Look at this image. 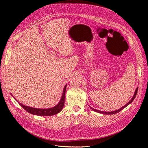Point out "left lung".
Returning a JSON list of instances; mask_svg holds the SVG:
<instances>
[{
    "instance_id": "8db88e82",
    "label": "left lung",
    "mask_w": 148,
    "mask_h": 148,
    "mask_svg": "<svg viewBox=\"0 0 148 148\" xmlns=\"http://www.w3.org/2000/svg\"><path fill=\"white\" fill-rule=\"evenodd\" d=\"M138 88L137 87V88H136V90H135V92L134 95H133V97H132V98L130 100L129 102H128L124 106H123V107H122L121 108L117 109V110H116V111H111V112H106V111L104 112V111H101L97 110V109H93V108H92V107H90V106H89V107L90 108V109H92L93 111H95V112H98V113H101V114H107V115H108V114H116V113H117V112H120L121 111H122L123 109H124L125 107H127V106L128 105V104H130V103H132V102L133 101V100H134V99H135V97H136V93H137V92H138Z\"/></svg>"
}]
</instances>
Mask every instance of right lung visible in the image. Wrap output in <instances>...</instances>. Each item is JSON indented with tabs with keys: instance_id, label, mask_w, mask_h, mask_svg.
Masks as SVG:
<instances>
[{
	"instance_id": "right-lung-1",
	"label": "right lung",
	"mask_w": 148,
	"mask_h": 148,
	"mask_svg": "<svg viewBox=\"0 0 148 148\" xmlns=\"http://www.w3.org/2000/svg\"><path fill=\"white\" fill-rule=\"evenodd\" d=\"M66 85H67V84H66L64 87L63 95H62V97L61 98L60 102L57 104L55 106H54L53 108H48V109L34 108H32V107L24 105V104L20 103V102H18V103L22 108L25 109L27 112L33 114V115H37V116H53V115H55V114L59 113L62 110V109H63V106L64 105V98H65ZM16 101H18L17 100H16Z\"/></svg>"
}]
</instances>
